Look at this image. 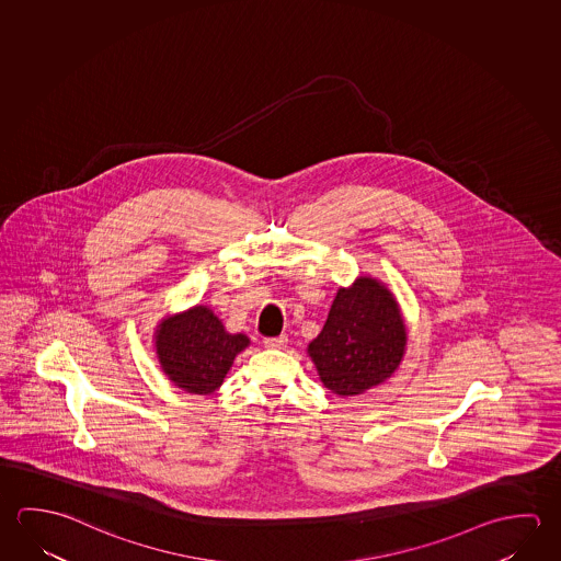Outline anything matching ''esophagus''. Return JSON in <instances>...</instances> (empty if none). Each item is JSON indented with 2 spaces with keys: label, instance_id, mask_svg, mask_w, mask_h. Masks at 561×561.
Instances as JSON below:
<instances>
[{
  "label": "esophagus",
  "instance_id": "esophagus-1",
  "mask_svg": "<svg viewBox=\"0 0 561 561\" xmlns=\"http://www.w3.org/2000/svg\"><path fill=\"white\" fill-rule=\"evenodd\" d=\"M264 346L266 348H277V351H282L287 346V336L282 334V336H272V339H264Z\"/></svg>",
  "mask_w": 561,
  "mask_h": 561
}]
</instances>
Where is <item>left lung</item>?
Here are the masks:
<instances>
[{"mask_svg":"<svg viewBox=\"0 0 561 561\" xmlns=\"http://www.w3.org/2000/svg\"><path fill=\"white\" fill-rule=\"evenodd\" d=\"M405 327L392 294L373 277L339 289L309 356L324 388L356 396L383 382L402 363Z\"/></svg>","mask_w":561,"mask_h":561,"instance_id":"8db88e82","label":"left lung"}]
</instances>
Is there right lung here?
I'll list each match as a JSON object with an SVG mask.
<instances>
[{
	"mask_svg": "<svg viewBox=\"0 0 561 561\" xmlns=\"http://www.w3.org/2000/svg\"><path fill=\"white\" fill-rule=\"evenodd\" d=\"M248 343L247 334L227 333L217 314L203 305L163 321L156 336L163 373L191 393L215 392Z\"/></svg>",
	"mask_w": 561,
	"mask_h": 561,
	"instance_id": "obj_1",
	"label": "right lung"
}]
</instances>
